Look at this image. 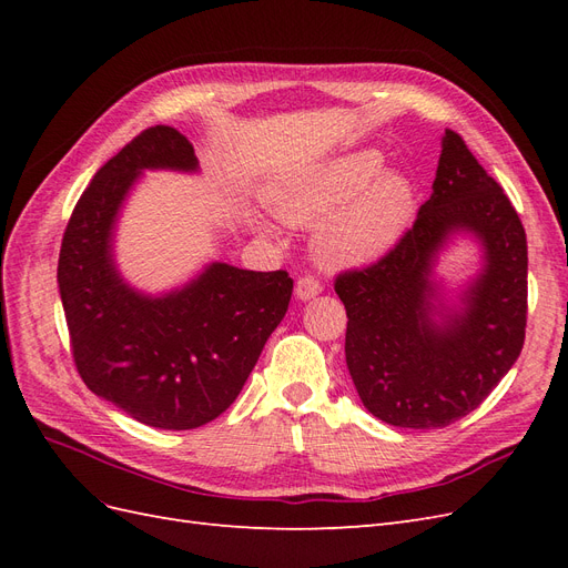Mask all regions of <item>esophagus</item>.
I'll return each mask as SVG.
<instances>
[{
    "label": "esophagus",
    "mask_w": 568,
    "mask_h": 568,
    "mask_svg": "<svg viewBox=\"0 0 568 568\" xmlns=\"http://www.w3.org/2000/svg\"><path fill=\"white\" fill-rule=\"evenodd\" d=\"M322 291V284L317 277H313V274H303V277L296 280V296L298 301H311L315 298Z\"/></svg>",
    "instance_id": "obj_1"
}]
</instances>
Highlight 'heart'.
Returning a JSON list of instances; mask_svg holds the SVG:
<instances>
[{
  "instance_id": "obj_1",
  "label": "heart",
  "mask_w": 568,
  "mask_h": 568,
  "mask_svg": "<svg viewBox=\"0 0 568 568\" xmlns=\"http://www.w3.org/2000/svg\"><path fill=\"white\" fill-rule=\"evenodd\" d=\"M272 209L291 225L325 220L315 248L329 267L365 265L398 244L417 209L412 180L384 170L379 151H353L303 170L272 194Z\"/></svg>"
}]
</instances>
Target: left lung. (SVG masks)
Listing matches in <instances>:
<instances>
[{
    "mask_svg": "<svg viewBox=\"0 0 568 568\" xmlns=\"http://www.w3.org/2000/svg\"><path fill=\"white\" fill-rule=\"evenodd\" d=\"M455 231L485 244L487 265L463 311L440 314L430 272ZM334 288L346 305V363L363 405L393 426H448L488 398L524 348L526 232L503 186L445 130L434 194L415 225L376 263L341 272Z\"/></svg>",
    "mask_w": 568,
    "mask_h": 568,
    "instance_id": "obj_1",
    "label": "left lung"
}]
</instances>
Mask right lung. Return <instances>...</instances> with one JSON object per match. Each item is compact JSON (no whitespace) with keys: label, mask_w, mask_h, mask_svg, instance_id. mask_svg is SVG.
<instances>
[{"label":"right lung","mask_w":568,"mask_h":568,"mask_svg":"<svg viewBox=\"0 0 568 568\" xmlns=\"http://www.w3.org/2000/svg\"><path fill=\"white\" fill-rule=\"evenodd\" d=\"M159 168H199L175 128H146L97 170L68 220L57 280L88 388L136 422L184 432L236 400L288 311L294 280L213 263L161 298L130 288L111 253L115 215L142 170Z\"/></svg>","instance_id":"1"}]
</instances>
